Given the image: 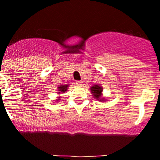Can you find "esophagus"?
Segmentation results:
<instances>
[{"label":"esophagus","mask_w":160,"mask_h":160,"mask_svg":"<svg viewBox=\"0 0 160 160\" xmlns=\"http://www.w3.org/2000/svg\"><path fill=\"white\" fill-rule=\"evenodd\" d=\"M76 84H77V86H78V87H82V82L81 81H77L76 82Z\"/></svg>","instance_id":"34e87169"}]
</instances>
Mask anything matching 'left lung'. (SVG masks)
<instances>
[{
    "label": "left lung",
    "mask_w": 160,
    "mask_h": 160,
    "mask_svg": "<svg viewBox=\"0 0 160 160\" xmlns=\"http://www.w3.org/2000/svg\"><path fill=\"white\" fill-rule=\"evenodd\" d=\"M90 90H91V92L93 93V95L95 98H97L98 100H102L101 99L102 96V88L100 86L98 85H94L92 87H90Z\"/></svg>",
    "instance_id": "8db88e82"
}]
</instances>
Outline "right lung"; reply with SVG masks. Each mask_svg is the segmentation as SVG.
I'll use <instances>...</instances> for the list:
<instances>
[{"mask_svg":"<svg viewBox=\"0 0 160 160\" xmlns=\"http://www.w3.org/2000/svg\"><path fill=\"white\" fill-rule=\"evenodd\" d=\"M67 88H68V85H62V86H61V87H58V94H63L64 92H66V90H67ZM59 100V99H58Z\"/></svg>","mask_w":160,"mask_h":160,"instance_id":"1","label":"right lung"}]
</instances>
